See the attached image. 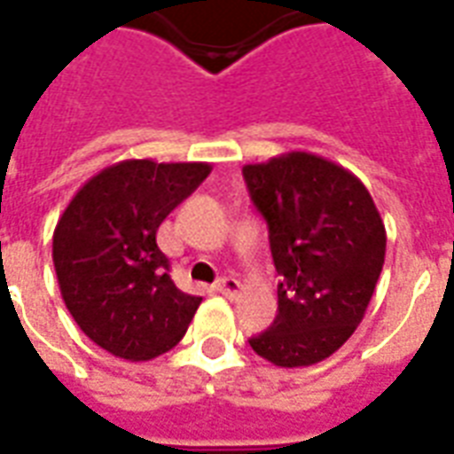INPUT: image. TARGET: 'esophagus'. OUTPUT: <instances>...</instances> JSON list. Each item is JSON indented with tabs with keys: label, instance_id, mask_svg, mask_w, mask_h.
<instances>
[{
	"label": "esophagus",
	"instance_id": "1",
	"mask_svg": "<svg viewBox=\"0 0 454 454\" xmlns=\"http://www.w3.org/2000/svg\"><path fill=\"white\" fill-rule=\"evenodd\" d=\"M216 291L218 294L228 295V298H236V295L243 291V284H240V281L233 277H223V278H218Z\"/></svg>",
	"mask_w": 454,
	"mask_h": 454
}]
</instances>
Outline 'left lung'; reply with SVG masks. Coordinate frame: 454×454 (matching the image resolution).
<instances>
[{
  "label": "left lung",
  "mask_w": 454,
  "mask_h": 454,
  "mask_svg": "<svg viewBox=\"0 0 454 454\" xmlns=\"http://www.w3.org/2000/svg\"><path fill=\"white\" fill-rule=\"evenodd\" d=\"M243 177L284 277L277 317L250 347L281 368L320 364L371 303L387 245L380 211L354 173L308 151L250 163Z\"/></svg>",
  "instance_id": "8db88e82"
}]
</instances>
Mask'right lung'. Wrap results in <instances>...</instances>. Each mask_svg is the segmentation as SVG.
Returning a JSON list of instances; mask_svg holds the SVG:
<instances>
[{"label":"right lung","instance_id":"1","mask_svg":"<svg viewBox=\"0 0 454 454\" xmlns=\"http://www.w3.org/2000/svg\"><path fill=\"white\" fill-rule=\"evenodd\" d=\"M209 173V163L120 160L90 177L57 221L52 262L67 310L117 358L170 351L200 308V295L173 284L156 231Z\"/></svg>","mask_w":454,"mask_h":454}]
</instances>
